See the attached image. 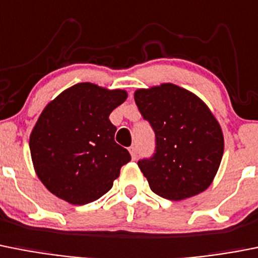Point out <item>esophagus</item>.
Segmentation results:
<instances>
[{"label":"esophagus","instance_id":"34e87169","mask_svg":"<svg viewBox=\"0 0 258 258\" xmlns=\"http://www.w3.org/2000/svg\"><path fill=\"white\" fill-rule=\"evenodd\" d=\"M129 152H131L132 158H133V160H136V158H137V148L134 147V146H132V147L129 148Z\"/></svg>","mask_w":258,"mask_h":258}]
</instances>
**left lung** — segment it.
<instances>
[{
  "label": "left lung",
  "instance_id": "1",
  "mask_svg": "<svg viewBox=\"0 0 258 258\" xmlns=\"http://www.w3.org/2000/svg\"><path fill=\"white\" fill-rule=\"evenodd\" d=\"M134 100L156 134V153L138 162L150 188L171 201L206 190L224 153L223 131L209 106L172 83L137 89Z\"/></svg>",
  "mask_w": 258,
  "mask_h": 258
}]
</instances>
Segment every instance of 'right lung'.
Listing matches in <instances>:
<instances>
[{
	"instance_id": "obj_1",
	"label": "right lung",
	"mask_w": 258,
	"mask_h": 258,
	"mask_svg": "<svg viewBox=\"0 0 258 258\" xmlns=\"http://www.w3.org/2000/svg\"><path fill=\"white\" fill-rule=\"evenodd\" d=\"M127 98L124 89L78 83L41 112L29 138L34 171L52 195L87 205L110 190L131 155L115 142L110 113Z\"/></svg>"
}]
</instances>
